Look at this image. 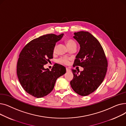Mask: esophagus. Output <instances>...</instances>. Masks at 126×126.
Masks as SVG:
<instances>
[{"label":"esophagus","mask_w":126,"mask_h":126,"mask_svg":"<svg viewBox=\"0 0 126 126\" xmlns=\"http://www.w3.org/2000/svg\"><path fill=\"white\" fill-rule=\"evenodd\" d=\"M66 71H70V69H69V68H68V67H66Z\"/></svg>","instance_id":"34e87169"}]
</instances>
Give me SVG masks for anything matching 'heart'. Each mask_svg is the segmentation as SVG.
<instances>
[{"instance_id":"heart-1","label":"heart","mask_w":126,"mask_h":126,"mask_svg":"<svg viewBox=\"0 0 126 126\" xmlns=\"http://www.w3.org/2000/svg\"><path fill=\"white\" fill-rule=\"evenodd\" d=\"M74 43H76L73 40H68L66 41V44L67 46H69L70 45H71L72 44H74ZM55 50V49H54V51ZM58 62L61 63V64H68L69 63L68 61V59L66 58H60V59L58 60Z\"/></svg>"}]
</instances>
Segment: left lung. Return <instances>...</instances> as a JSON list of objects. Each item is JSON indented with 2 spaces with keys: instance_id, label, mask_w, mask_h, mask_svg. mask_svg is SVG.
I'll list each match as a JSON object with an SVG mask.
<instances>
[{
  "instance_id": "8db88e82",
  "label": "left lung",
  "mask_w": 126,
  "mask_h": 126,
  "mask_svg": "<svg viewBox=\"0 0 126 126\" xmlns=\"http://www.w3.org/2000/svg\"><path fill=\"white\" fill-rule=\"evenodd\" d=\"M73 38L80 46L74 65L80 66L84 69L79 72L72 69L74 78L70 84L77 94L86 96L103 82L107 70V60L100 43L89 32H75Z\"/></svg>"
}]
</instances>
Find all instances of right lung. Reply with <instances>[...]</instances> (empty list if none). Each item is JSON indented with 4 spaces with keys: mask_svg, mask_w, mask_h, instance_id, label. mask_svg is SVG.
<instances>
[{
    "mask_svg": "<svg viewBox=\"0 0 126 126\" xmlns=\"http://www.w3.org/2000/svg\"><path fill=\"white\" fill-rule=\"evenodd\" d=\"M64 35L50 34L32 40L19 55L17 74L24 90L37 98L48 94L57 79L65 74L66 68L56 65L51 70L44 67L53 58L55 45Z\"/></svg>",
    "mask_w": 126,
    "mask_h": 126,
    "instance_id": "1",
    "label": "right lung"
}]
</instances>
